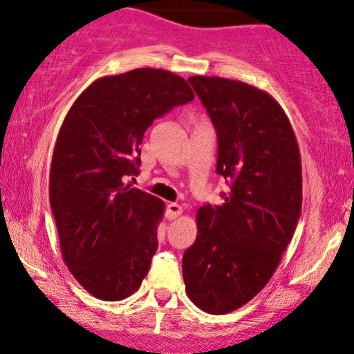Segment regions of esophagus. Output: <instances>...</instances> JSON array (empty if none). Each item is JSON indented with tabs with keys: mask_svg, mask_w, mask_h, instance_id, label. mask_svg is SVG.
<instances>
[{
	"mask_svg": "<svg viewBox=\"0 0 354 354\" xmlns=\"http://www.w3.org/2000/svg\"><path fill=\"white\" fill-rule=\"evenodd\" d=\"M183 213V206L178 205V203H169L166 206V218L168 219H176Z\"/></svg>",
	"mask_w": 354,
	"mask_h": 354,
	"instance_id": "esophagus-1",
	"label": "esophagus"
}]
</instances>
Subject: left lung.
Returning <instances> with one entry per match:
<instances>
[{
  "label": "left lung",
  "instance_id": "8db88e82",
  "mask_svg": "<svg viewBox=\"0 0 354 354\" xmlns=\"http://www.w3.org/2000/svg\"><path fill=\"white\" fill-rule=\"evenodd\" d=\"M218 136L223 205L198 209V236L183 254L186 295L209 315L253 299L281 261L301 214V158L286 113L236 80L191 76Z\"/></svg>",
  "mask_w": 354,
  "mask_h": 354
}]
</instances>
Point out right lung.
Instances as JSON below:
<instances>
[{"label": "right lung", "mask_w": 354, "mask_h": 354, "mask_svg": "<svg viewBox=\"0 0 354 354\" xmlns=\"http://www.w3.org/2000/svg\"><path fill=\"white\" fill-rule=\"evenodd\" d=\"M191 100L181 76L138 68L89 84L61 124L50 205L64 263L95 298H128L148 274L165 203L124 185V176L138 173L153 121Z\"/></svg>", "instance_id": "1"}]
</instances>
